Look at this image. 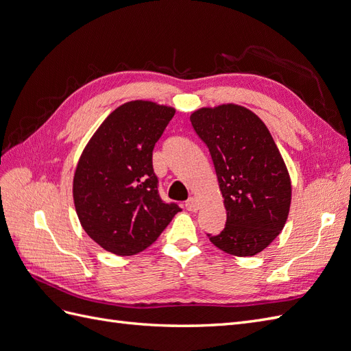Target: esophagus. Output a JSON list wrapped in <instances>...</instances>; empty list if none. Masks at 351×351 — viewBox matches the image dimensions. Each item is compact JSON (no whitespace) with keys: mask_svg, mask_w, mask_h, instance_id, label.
I'll return each mask as SVG.
<instances>
[{"mask_svg":"<svg viewBox=\"0 0 351 351\" xmlns=\"http://www.w3.org/2000/svg\"><path fill=\"white\" fill-rule=\"evenodd\" d=\"M200 208V204H199V200L196 199V197H189L187 200H186V209L187 210H192V212H196L197 209Z\"/></svg>","mask_w":351,"mask_h":351,"instance_id":"esophagus-1","label":"esophagus"}]
</instances>
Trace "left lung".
I'll return each mask as SVG.
<instances>
[{
	"label": "left lung",
	"instance_id": "1",
	"mask_svg": "<svg viewBox=\"0 0 351 351\" xmlns=\"http://www.w3.org/2000/svg\"><path fill=\"white\" fill-rule=\"evenodd\" d=\"M190 121L214 161L227 224L210 243L232 256H253L278 237L289 218L291 180L268 127L237 104L192 112Z\"/></svg>",
	"mask_w": 351,
	"mask_h": 351
}]
</instances>
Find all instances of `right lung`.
Listing matches in <instances>:
<instances>
[{
    "label": "right lung",
    "instance_id": "1",
    "mask_svg": "<svg viewBox=\"0 0 351 351\" xmlns=\"http://www.w3.org/2000/svg\"><path fill=\"white\" fill-rule=\"evenodd\" d=\"M176 108L130 101L115 108L93 133L73 177L80 226L119 256L141 253L161 236L180 209L158 195L152 151Z\"/></svg>",
    "mask_w": 351,
    "mask_h": 351
}]
</instances>
